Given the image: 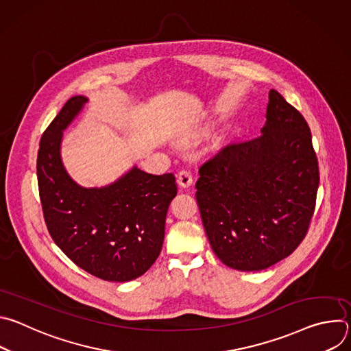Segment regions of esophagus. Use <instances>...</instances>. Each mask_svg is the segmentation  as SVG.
Returning a JSON list of instances; mask_svg holds the SVG:
<instances>
[{"label":"esophagus","instance_id":"obj_1","mask_svg":"<svg viewBox=\"0 0 351 351\" xmlns=\"http://www.w3.org/2000/svg\"><path fill=\"white\" fill-rule=\"evenodd\" d=\"M193 183V176L191 172L189 169H182L178 173V184L182 187H189Z\"/></svg>","mask_w":351,"mask_h":351}]
</instances>
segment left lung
<instances>
[{
  "mask_svg": "<svg viewBox=\"0 0 351 351\" xmlns=\"http://www.w3.org/2000/svg\"><path fill=\"white\" fill-rule=\"evenodd\" d=\"M261 133L223 147L195 183L214 253L237 271H261L290 256L315 210L319 169L311 132L276 90Z\"/></svg>",
  "mask_w": 351,
  "mask_h": 351,
  "instance_id": "8db88e82",
  "label": "left lung"
}]
</instances>
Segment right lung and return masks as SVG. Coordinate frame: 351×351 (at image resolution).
I'll return each mask as SVG.
<instances>
[{
    "mask_svg": "<svg viewBox=\"0 0 351 351\" xmlns=\"http://www.w3.org/2000/svg\"><path fill=\"white\" fill-rule=\"evenodd\" d=\"M87 103L69 98L41 136L37 182L47 229L77 267L110 282H129L158 258L165 218L178 193L172 173L137 167L104 187H82L61 160L64 130Z\"/></svg>",
    "mask_w": 351,
    "mask_h": 351,
    "instance_id": "add662e5",
    "label": "right lung"
}]
</instances>
